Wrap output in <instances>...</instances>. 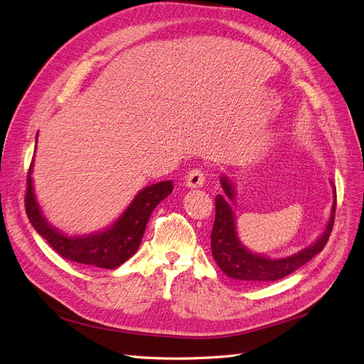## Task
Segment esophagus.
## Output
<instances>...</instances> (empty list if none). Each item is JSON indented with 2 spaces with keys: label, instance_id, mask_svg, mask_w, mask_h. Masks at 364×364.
<instances>
[{
  "label": "esophagus",
  "instance_id": "esophagus-1",
  "mask_svg": "<svg viewBox=\"0 0 364 364\" xmlns=\"http://www.w3.org/2000/svg\"><path fill=\"white\" fill-rule=\"evenodd\" d=\"M203 182H205V174L199 168L191 170V171H188V174L185 176V185L191 190L200 188V186H203Z\"/></svg>",
  "mask_w": 364,
  "mask_h": 364
}]
</instances>
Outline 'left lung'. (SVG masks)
I'll list each match as a JSON object with an SVG mask.
<instances>
[{
    "label": "left lung",
    "mask_w": 364,
    "mask_h": 364,
    "mask_svg": "<svg viewBox=\"0 0 364 364\" xmlns=\"http://www.w3.org/2000/svg\"><path fill=\"white\" fill-rule=\"evenodd\" d=\"M220 183H222L225 194H217L215 197V220L211 232V250L217 266L229 278L252 284L278 281L289 277L290 273L302 267L318 252L323 250L329 235H331L336 215V186L333 182L334 202L329 222L323 232L313 245L285 258H269L245 247L237 234L235 214L232 211V203H235V186L225 174L220 178Z\"/></svg>",
    "instance_id": "left-lung-1"
}]
</instances>
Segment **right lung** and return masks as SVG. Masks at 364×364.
Masks as SVG:
<instances>
[{
    "mask_svg": "<svg viewBox=\"0 0 364 364\" xmlns=\"http://www.w3.org/2000/svg\"><path fill=\"white\" fill-rule=\"evenodd\" d=\"M38 141V135H36ZM31 167L28 168L26 213L36 232L48 241L59 255L68 261L100 269H115L138 250L153 209L173 191L171 181H162L141 190L115 222L95 234L68 237L51 226L43 217L33 190Z\"/></svg>",
    "mask_w": 364,
    "mask_h": 364,
    "instance_id": "obj_1",
    "label": "right lung"
}]
</instances>
